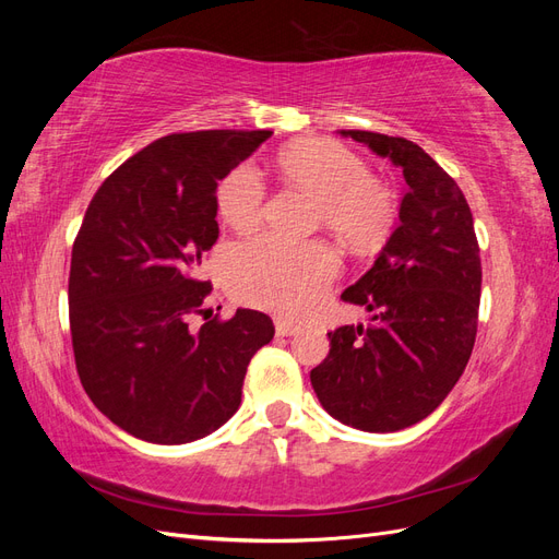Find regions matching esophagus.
Returning a JSON list of instances; mask_svg holds the SVG:
<instances>
[{"label": "esophagus", "mask_w": 559, "mask_h": 559, "mask_svg": "<svg viewBox=\"0 0 559 559\" xmlns=\"http://www.w3.org/2000/svg\"><path fill=\"white\" fill-rule=\"evenodd\" d=\"M275 331H277V335H296V333L300 331V326L294 324V321L277 319V321H275Z\"/></svg>", "instance_id": "34e87169"}]
</instances>
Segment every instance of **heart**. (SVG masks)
<instances>
[{"label":"heart","mask_w":559,"mask_h":559,"mask_svg":"<svg viewBox=\"0 0 559 559\" xmlns=\"http://www.w3.org/2000/svg\"><path fill=\"white\" fill-rule=\"evenodd\" d=\"M277 173L317 200L314 222L354 249L386 238L399 216V200L386 181L368 175L361 156L333 140H298L284 146ZM265 205L261 177L242 165L218 186V214L249 233L259 228ZM337 257L324 242H289L263 235L235 247L228 257V282L242 302L286 319L306 317L337 275Z\"/></svg>","instance_id":"obj_1"}]
</instances>
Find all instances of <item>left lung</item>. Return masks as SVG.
<instances>
[{
    "mask_svg": "<svg viewBox=\"0 0 559 559\" xmlns=\"http://www.w3.org/2000/svg\"><path fill=\"white\" fill-rule=\"evenodd\" d=\"M341 134L399 165L408 191L373 267L341 296L373 312V324L331 331L310 380L331 417L389 433L431 415L464 373L478 331L480 247L462 189L425 148L368 130Z\"/></svg>",
    "mask_w": 559,
    "mask_h": 559,
    "instance_id": "obj_1",
    "label": "left lung"
}]
</instances>
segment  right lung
Instances as JSON below:
<instances>
[{"instance_id": "add662e5", "label": "right lung", "mask_w": 559, "mask_h": 559, "mask_svg": "<svg viewBox=\"0 0 559 559\" xmlns=\"http://www.w3.org/2000/svg\"><path fill=\"white\" fill-rule=\"evenodd\" d=\"M270 134H167L114 170L83 216L70 267L76 373L134 438L179 445L216 431L240 408L251 357L273 341V319L257 310L193 324L212 292L198 270L218 238L216 186Z\"/></svg>"}]
</instances>
